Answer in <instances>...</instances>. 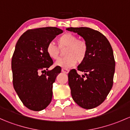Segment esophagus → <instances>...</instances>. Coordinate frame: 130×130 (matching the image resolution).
<instances>
[{
  "label": "esophagus",
  "mask_w": 130,
  "mask_h": 130,
  "mask_svg": "<svg viewBox=\"0 0 130 130\" xmlns=\"http://www.w3.org/2000/svg\"><path fill=\"white\" fill-rule=\"evenodd\" d=\"M61 71H62V72L65 73H68L69 72V70L67 69H65V68H63V69H61Z\"/></svg>",
  "instance_id": "1"
}]
</instances>
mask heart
<instances>
[{"mask_svg": "<svg viewBox=\"0 0 130 130\" xmlns=\"http://www.w3.org/2000/svg\"><path fill=\"white\" fill-rule=\"evenodd\" d=\"M58 46L53 43L47 45L46 53L52 60H58L61 50L66 48L64 54L65 57L60 59L56 65L63 68H70L75 66L77 63L83 62L88 53V44L84 40H79L77 36L67 32L61 35L57 40Z\"/></svg>", "mask_w": 130, "mask_h": 130, "instance_id": "b5f03b06", "label": "heart"}]
</instances>
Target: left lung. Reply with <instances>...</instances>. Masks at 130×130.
Returning a JSON list of instances; mask_svg holds the SVG:
<instances>
[{"mask_svg":"<svg viewBox=\"0 0 130 130\" xmlns=\"http://www.w3.org/2000/svg\"><path fill=\"white\" fill-rule=\"evenodd\" d=\"M67 30L77 32L88 44L86 58L77 67L85 75L80 76L75 69L68 75L72 96L82 108H94L104 101L113 85L115 60L112 47L106 36L96 30L86 27Z\"/></svg>","mask_w":130,"mask_h":130,"instance_id":"left-lung-1","label":"left lung"}]
</instances>
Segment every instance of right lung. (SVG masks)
Wrapping results in <instances>:
<instances>
[{"instance_id": "right-lung-1", "label": "right lung", "mask_w": 130, "mask_h": 130, "mask_svg": "<svg viewBox=\"0 0 130 130\" xmlns=\"http://www.w3.org/2000/svg\"><path fill=\"white\" fill-rule=\"evenodd\" d=\"M63 31L55 27L26 31L15 45L12 58L13 86L23 104L29 109L41 111L51 103L53 84L61 72L46 53L47 45Z\"/></svg>"}]
</instances>
